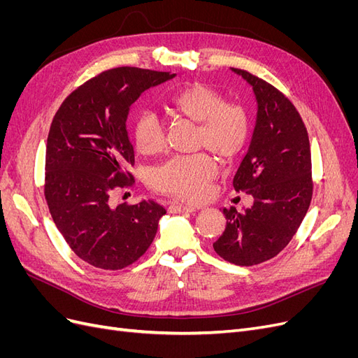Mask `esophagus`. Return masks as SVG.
Returning a JSON list of instances; mask_svg holds the SVG:
<instances>
[{
  "mask_svg": "<svg viewBox=\"0 0 358 358\" xmlns=\"http://www.w3.org/2000/svg\"><path fill=\"white\" fill-rule=\"evenodd\" d=\"M169 210L171 213H194V212L199 210V208H192V206H183V204H178V203H171L169 206Z\"/></svg>",
  "mask_w": 358,
  "mask_h": 358,
  "instance_id": "34e87169",
  "label": "esophagus"
}]
</instances>
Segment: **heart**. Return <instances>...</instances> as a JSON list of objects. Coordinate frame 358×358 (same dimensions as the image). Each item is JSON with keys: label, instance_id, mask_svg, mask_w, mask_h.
Segmentation results:
<instances>
[{"label": "heart", "instance_id": "heart-1", "mask_svg": "<svg viewBox=\"0 0 358 358\" xmlns=\"http://www.w3.org/2000/svg\"><path fill=\"white\" fill-rule=\"evenodd\" d=\"M167 110L197 124L196 146L206 148L222 161L239 155L251 136V119L239 104H229L224 95L204 83H189L173 91ZM134 146L140 154L152 157L166 148L162 124L154 112H142L133 125ZM216 176V166L206 154L179 157L157 167L150 185L169 197L196 203L204 199Z\"/></svg>", "mask_w": 358, "mask_h": 358}]
</instances>
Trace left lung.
I'll list each match as a JSON object with an SVG mask.
<instances>
[{
  "label": "left lung",
  "mask_w": 358,
  "mask_h": 358,
  "mask_svg": "<svg viewBox=\"0 0 358 358\" xmlns=\"http://www.w3.org/2000/svg\"><path fill=\"white\" fill-rule=\"evenodd\" d=\"M252 86L257 121L233 187L254 204L224 209L227 225L213 249L225 262L254 266L276 257L296 234L312 200V162L306 127L287 96L245 70L231 69Z\"/></svg>",
  "instance_id": "1"
}]
</instances>
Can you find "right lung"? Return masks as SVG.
<instances>
[{"label": "right lung", "instance_id": "1", "mask_svg": "<svg viewBox=\"0 0 358 358\" xmlns=\"http://www.w3.org/2000/svg\"><path fill=\"white\" fill-rule=\"evenodd\" d=\"M176 74L136 67L103 71L74 90L53 117L46 146L45 197L53 222L88 264L124 268L142 257L166 209L154 200L112 204L133 185L129 107L142 92Z\"/></svg>", "mask_w": 358, "mask_h": 358}]
</instances>
